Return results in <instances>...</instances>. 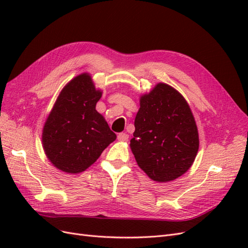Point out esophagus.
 Returning a JSON list of instances; mask_svg holds the SVG:
<instances>
[{
  "label": "esophagus",
  "instance_id": "34e87169",
  "mask_svg": "<svg viewBox=\"0 0 248 248\" xmlns=\"http://www.w3.org/2000/svg\"><path fill=\"white\" fill-rule=\"evenodd\" d=\"M128 139H129V136L127 133H125V132H121V133L118 134V140H119L126 141V140H128Z\"/></svg>",
  "mask_w": 248,
  "mask_h": 248
}]
</instances>
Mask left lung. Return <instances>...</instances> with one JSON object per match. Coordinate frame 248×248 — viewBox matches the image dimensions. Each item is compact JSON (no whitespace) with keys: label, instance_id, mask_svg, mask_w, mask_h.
Returning <instances> with one entry per match:
<instances>
[{"label":"left lung","instance_id":"1","mask_svg":"<svg viewBox=\"0 0 248 248\" xmlns=\"http://www.w3.org/2000/svg\"><path fill=\"white\" fill-rule=\"evenodd\" d=\"M130 148L139 167L156 182H170L190 169L199 151L192 111L176 89L159 82L140 96Z\"/></svg>","mask_w":248,"mask_h":248}]
</instances>
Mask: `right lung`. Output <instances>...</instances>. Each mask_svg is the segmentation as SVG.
Here are the masks:
<instances>
[{
    "instance_id": "add662e5",
    "label": "right lung",
    "mask_w": 248,
    "mask_h": 248,
    "mask_svg": "<svg viewBox=\"0 0 248 248\" xmlns=\"http://www.w3.org/2000/svg\"><path fill=\"white\" fill-rule=\"evenodd\" d=\"M101 96L89 73L72 78L60 92L42 130L44 152L60 170H86L117 139L96 110Z\"/></svg>"
}]
</instances>
